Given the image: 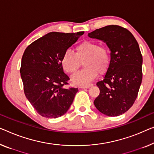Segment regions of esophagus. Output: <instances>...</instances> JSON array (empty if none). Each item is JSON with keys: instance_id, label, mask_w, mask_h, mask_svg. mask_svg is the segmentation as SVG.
<instances>
[{"instance_id": "esophagus-1", "label": "esophagus", "mask_w": 154, "mask_h": 154, "mask_svg": "<svg viewBox=\"0 0 154 154\" xmlns=\"http://www.w3.org/2000/svg\"><path fill=\"white\" fill-rule=\"evenodd\" d=\"M93 86V84H87V85H81V86H79V87L81 88H90V87Z\"/></svg>"}]
</instances>
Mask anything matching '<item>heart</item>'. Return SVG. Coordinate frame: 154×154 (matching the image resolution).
I'll list each match as a JSON object with an SVG mask.
<instances>
[{
    "label": "heart",
    "mask_w": 154,
    "mask_h": 154,
    "mask_svg": "<svg viewBox=\"0 0 154 154\" xmlns=\"http://www.w3.org/2000/svg\"><path fill=\"white\" fill-rule=\"evenodd\" d=\"M81 62L85 68L71 79L75 84L87 85L95 79L98 72L100 74L106 72L110 63L109 51L93 41H84L75 48V54L66 50L61 60L62 68L68 73L76 72Z\"/></svg>",
    "instance_id": "b5f03b06"
}]
</instances>
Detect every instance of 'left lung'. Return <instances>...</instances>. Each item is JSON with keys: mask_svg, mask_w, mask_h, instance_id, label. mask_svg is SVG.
<instances>
[{"mask_svg": "<svg viewBox=\"0 0 154 154\" xmlns=\"http://www.w3.org/2000/svg\"><path fill=\"white\" fill-rule=\"evenodd\" d=\"M88 36L102 41L111 51L106 75L97 83L100 93L94 104L107 116H120L134 104L142 83L143 57L138 43L128 29L113 25L95 29Z\"/></svg>", "mask_w": 154, "mask_h": 154, "instance_id": "1", "label": "left lung"}]
</instances>
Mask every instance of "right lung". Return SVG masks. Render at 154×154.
<instances>
[{"instance_id": "obj_1", "label": "right lung", "mask_w": 154, "mask_h": 154, "mask_svg": "<svg viewBox=\"0 0 154 154\" xmlns=\"http://www.w3.org/2000/svg\"><path fill=\"white\" fill-rule=\"evenodd\" d=\"M84 32H52L34 41L22 57L20 77L26 97L37 113L57 118L69 109L77 88H63L70 78L63 72L61 60L64 52Z\"/></svg>"}]
</instances>
